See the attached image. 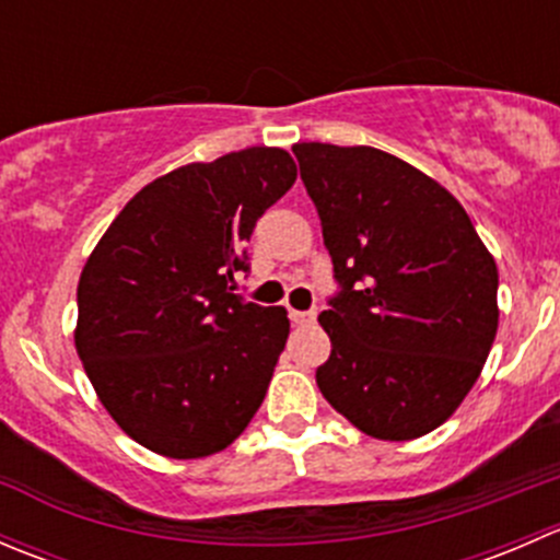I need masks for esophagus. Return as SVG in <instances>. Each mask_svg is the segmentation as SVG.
<instances>
[{
    "label": "esophagus",
    "mask_w": 560,
    "mask_h": 560,
    "mask_svg": "<svg viewBox=\"0 0 560 560\" xmlns=\"http://www.w3.org/2000/svg\"><path fill=\"white\" fill-rule=\"evenodd\" d=\"M290 319L295 322V325H314L316 308H308V312H295V308H290Z\"/></svg>",
    "instance_id": "obj_1"
}]
</instances>
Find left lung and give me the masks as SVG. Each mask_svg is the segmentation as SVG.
Returning a JSON list of instances; mask_svg holds the SVG:
<instances>
[{
	"label": "left lung",
	"mask_w": 560,
	"mask_h": 560,
	"mask_svg": "<svg viewBox=\"0 0 560 560\" xmlns=\"http://www.w3.org/2000/svg\"><path fill=\"white\" fill-rule=\"evenodd\" d=\"M336 295L319 325L327 404L385 442L431 433L477 382L499 327V270L444 186L371 145H292Z\"/></svg>",
	"instance_id": "left-lung-1"
}]
</instances>
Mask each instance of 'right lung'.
<instances>
[{"label":"right lung","mask_w":560,"mask_h":560,"mask_svg":"<svg viewBox=\"0 0 560 560\" xmlns=\"http://www.w3.org/2000/svg\"><path fill=\"white\" fill-rule=\"evenodd\" d=\"M298 178L252 145L151 180L113 219L78 281L75 349L138 444L178 460L233 444L290 336L281 306L235 292L257 219Z\"/></svg>","instance_id":"right-lung-1"}]
</instances>
